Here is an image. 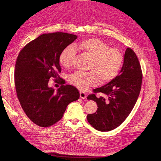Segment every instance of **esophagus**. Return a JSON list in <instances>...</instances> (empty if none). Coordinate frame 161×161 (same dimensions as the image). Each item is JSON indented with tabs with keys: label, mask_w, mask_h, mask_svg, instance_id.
Returning <instances> with one entry per match:
<instances>
[{
	"label": "esophagus",
	"mask_w": 161,
	"mask_h": 161,
	"mask_svg": "<svg viewBox=\"0 0 161 161\" xmlns=\"http://www.w3.org/2000/svg\"><path fill=\"white\" fill-rule=\"evenodd\" d=\"M80 98H82V99H85L87 97L86 93V92H84L80 91Z\"/></svg>",
	"instance_id": "1"
}]
</instances>
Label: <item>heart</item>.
Masks as SVG:
<instances>
[{"label": "heart", "instance_id": "heart-1", "mask_svg": "<svg viewBox=\"0 0 161 161\" xmlns=\"http://www.w3.org/2000/svg\"><path fill=\"white\" fill-rule=\"evenodd\" d=\"M75 49L91 58L87 72H76L69 76V81L80 90H86L95 86L99 78L105 83L114 79L119 73L123 63V55L116 48H109L104 42L91 38L83 40L79 43L68 46L59 55V63L66 69L72 64L75 56Z\"/></svg>", "mask_w": 161, "mask_h": 161}]
</instances>
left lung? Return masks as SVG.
I'll return each mask as SVG.
<instances>
[{
  "mask_svg": "<svg viewBox=\"0 0 161 161\" xmlns=\"http://www.w3.org/2000/svg\"><path fill=\"white\" fill-rule=\"evenodd\" d=\"M142 74L138 58L129 47L124 55L123 64L119 75L106 85L94 89L107 98L97 97L95 94L87 100L96 102V113L88 114L87 121L95 129L101 132L110 131L119 126L129 116L139 96Z\"/></svg>",
  "mask_w": 161,
  "mask_h": 161,
  "instance_id": "8db88e82",
  "label": "left lung"
}]
</instances>
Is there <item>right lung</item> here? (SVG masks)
Listing matches in <instances>:
<instances>
[{
  "label": "right lung",
  "mask_w": 161,
  "mask_h": 161,
  "mask_svg": "<svg viewBox=\"0 0 161 161\" xmlns=\"http://www.w3.org/2000/svg\"><path fill=\"white\" fill-rule=\"evenodd\" d=\"M78 38L72 34H43L25 46L15 66V86L21 106L36 125L48 127L60 120L67 106L80 98L77 88L61 86L55 90L48 86L51 78L61 83L59 55Z\"/></svg>",
  "instance_id": "1"
}]
</instances>
